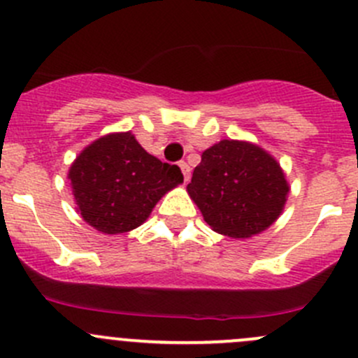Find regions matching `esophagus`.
<instances>
[{"mask_svg":"<svg viewBox=\"0 0 358 358\" xmlns=\"http://www.w3.org/2000/svg\"><path fill=\"white\" fill-rule=\"evenodd\" d=\"M178 166H180V169H182L183 178H185V182H189V180H190V166L187 164L185 161H180Z\"/></svg>","mask_w":358,"mask_h":358,"instance_id":"34e87169","label":"esophagus"}]
</instances>
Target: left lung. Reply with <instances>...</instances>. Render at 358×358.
I'll list each match as a JSON object with an SVG mask.
<instances>
[{"instance_id": "left-lung-1", "label": "left lung", "mask_w": 358, "mask_h": 358, "mask_svg": "<svg viewBox=\"0 0 358 358\" xmlns=\"http://www.w3.org/2000/svg\"><path fill=\"white\" fill-rule=\"evenodd\" d=\"M215 232L248 239L284 211L289 183L277 159L246 140H220L206 149L187 185Z\"/></svg>"}]
</instances>
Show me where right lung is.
<instances>
[{
	"label": "right lung",
	"mask_w": 358,
	"mask_h": 358,
	"mask_svg": "<svg viewBox=\"0 0 358 358\" xmlns=\"http://www.w3.org/2000/svg\"><path fill=\"white\" fill-rule=\"evenodd\" d=\"M67 178L81 218L109 236L142 225L159 199L183 183L178 166L147 152L131 131L109 133L86 145Z\"/></svg>",
	"instance_id": "1"
}]
</instances>
